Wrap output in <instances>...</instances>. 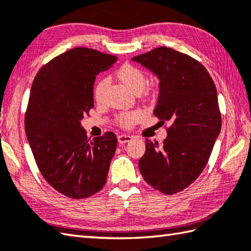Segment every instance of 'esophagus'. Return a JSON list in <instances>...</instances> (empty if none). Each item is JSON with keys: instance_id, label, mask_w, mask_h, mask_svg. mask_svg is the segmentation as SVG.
Here are the masks:
<instances>
[{"instance_id": "34e87169", "label": "esophagus", "mask_w": 251, "mask_h": 251, "mask_svg": "<svg viewBox=\"0 0 251 251\" xmlns=\"http://www.w3.org/2000/svg\"><path fill=\"white\" fill-rule=\"evenodd\" d=\"M117 140H119L121 145H123V143H127V142L131 141L132 137L129 135H120L119 137H117Z\"/></svg>"}]
</instances>
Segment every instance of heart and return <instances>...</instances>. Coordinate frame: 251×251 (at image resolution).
<instances>
[{"instance_id": "1", "label": "heart", "mask_w": 251, "mask_h": 251, "mask_svg": "<svg viewBox=\"0 0 251 251\" xmlns=\"http://www.w3.org/2000/svg\"><path fill=\"white\" fill-rule=\"evenodd\" d=\"M115 76L121 83L124 84L127 88H129L135 94H140L147 84V75L145 71L139 67L131 65V63H125V65L117 69ZM109 84L110 81L106 77L99 79L98 83L96 84L94 89V98L97 103H103ZM150 92V89H146L145 94L149 95ZM142 117L143 112L140 110H135L129 112H122V113L116 115L115 120L116 124L123 127V128H131Z\"/></svg>"}]
</instances>
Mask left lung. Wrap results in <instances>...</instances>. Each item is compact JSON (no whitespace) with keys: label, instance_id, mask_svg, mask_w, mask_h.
<instances>
[{"label":"left lung","instance_id":"left-lung-1","mask_svg":"<svg viewBox=\"0 0 251 251\" xmlns=\"http://www.w3.org/2000/svg\"><path fill=\"white\" fill-rule=\"evenodd\" d=\"M132 60L159 78L154 115L163 124L172 123L162 146L146 139L139 170L152 188L167 195L178 193L202 173L220 134L216 85L200 61L169 47H157Z\"/></svg>","mask_w":251,"mask_h":251}]
</instances>
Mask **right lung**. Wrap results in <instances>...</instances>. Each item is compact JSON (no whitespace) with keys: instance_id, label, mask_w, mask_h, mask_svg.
Listing matches in <instances>:
<instances>
[{"instance_id":"add662e5","label":"right lung","mask_w":251,"mask_h":251,"mask_svg":"<svg viewBox=\"0 0 251 251\" xmlns=\"http://www.w3.org/2000/svg\"><path fill=\"white\" fill-rule=\"evenodd\" d=\"M117 57L75 47L42 67L32 83L25 129L40 173L70 199L97 193L105 184L117 138L114 132L93 140L81 126L94 108L96 75Z\"/></svg>"}]
</instances>
